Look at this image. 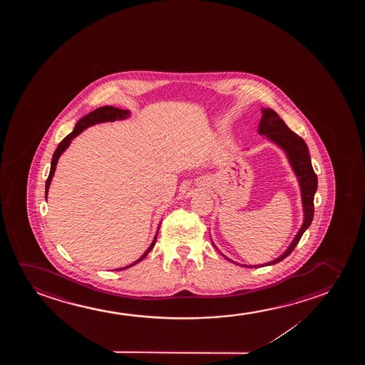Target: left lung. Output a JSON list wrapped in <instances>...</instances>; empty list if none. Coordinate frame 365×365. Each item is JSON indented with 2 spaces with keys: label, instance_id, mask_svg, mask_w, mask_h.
<instances>
[{
  "label": "left lung",
  "instance_id": "1",
  "mask_svg": "<svg viewBox=\"0 0 365 365\" xmlns=\"http://www.w3.org/2000/svg\"><path fill=\"white\" fill-rule=\"evenodd\" d=\"M258 133L260 135H264L267 140H270L272 143L278 145L280 150H283L288 162H289L292 170L294 172L295 177L298 180L300 188V195H302V205H303V215L304 220L302 223L298 233L295 235L294 240H292L289 247L274 260H270L268 263L258 265H245L235 263L230 260L228 257L223 255L225 258L233 262L235 264L243 265V267H265V265L275 264L279 263L280 260L284 259L293 252L295 245H298L302 235L305 230L309 228L312 225V220L314 217V195L318 188V178L314 173V170L312 167V160H310L309 150L308 145L305 143L302 137L294 133L293 130H289V127L285 125L284 120L280 118L278 113L272 108H262V118H260L259 127H258ZM215 245V243H213ZM215 250H218L215 245Z\"/></svg>",
  "mask_w": 365,
  "mask_h": 365
}]
</instances>
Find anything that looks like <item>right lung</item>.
<instances>
[{
    "instance_id": "obj_1",
    "label": "right lung",
    "mask_w": 365,
    "mask_h": 365,
    "mask_svg": "<svg viewBox=\"0 0 365 365\" xmlns=\"http://www.w3.org/2000/svg\"><path fill=\"white\" fill-rule=\"evenodd\" d=\"M130 115V112L128 110H120V108H115V107H112V106H103V107H100V108H97V110H92L91 113L86 115L85 117H82V118L76 123L75 130H72L70 135H67V137H65V138L62 140L60 145H57L55 153L52 155L50 175H48V178L46 180V200H47V195H48V190H50L51 180H52L53 175H55L56 165H57L58 158H60L61 155H62V153H63V152L70 147L72 140H73L75 137H77V135H80L81 132H83L86 128L91 127V125H98V123H105V122H115V120H127ZM160 225H158V228H157V233H155V240H153V242L150 243V247H148V250H145L143 255H142L140 258H138V259L135 260V262H133L132 264L125 265L123 268H118V269L115 270L127 269V268H130L132 265L137 264V263L140 262V260L145 259V255H148L150 250L155 247L157 235H158V230H160Z\"/></svg>"
}]
</instances>
